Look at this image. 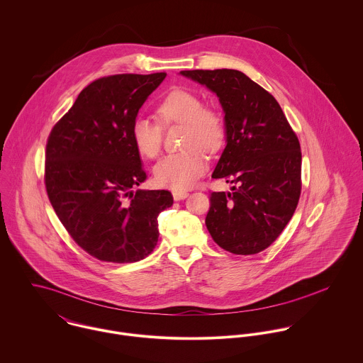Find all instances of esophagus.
<instances>
[{
	"label": "esophagus",
	"mask_w": 363,
	"mask_h": 363,
	"mask_svg": "<svg viewBox=\"0 0 363 363\" xmlns=\"http://www.w3.org/2000/svg\"><path fill=\"white\" fill-rule=\"evenodd\" d=\"M172 194H173V199H174L176 201L183 200V199H186V197L189 196V193H187V191H184V190H174Z\"/></svg>",
	"instance_id": "obj_1"
}]
</instances>
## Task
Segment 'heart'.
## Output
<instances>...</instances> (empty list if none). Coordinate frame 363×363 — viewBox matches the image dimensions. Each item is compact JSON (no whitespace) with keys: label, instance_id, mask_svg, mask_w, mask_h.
Instances as JSON below:
<instances>
[{"label":"heart","instance_id":"heart-1","mask_svg":"<svg viewBox=\"0 0 363 363\" xmlns=\"http://www.w3.org/2000/svg\"><path fill=\"white\" fill-rule=\"evenodd\" d=\"M157 121L137 117L130 135L137 152L154 160L160 155L163 128L183 124V151L166 156L154 170L156 183L163 187L183 190L191 187L207 170L208 152H216L225 140V121L222 114L203 104L194 92L173 89L156 106Z\"/></svg>","mask_w":363,"mask_h":363}]
</instances>
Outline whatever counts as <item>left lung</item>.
I'll use <instances>...</instances> for the list:
<instances>
[{"instance_id":"obj_1","label":"left lung","mask_w":363,"mask_h":363,"mask_svg":"<svg viewBox=\"0 0 363 363\" xmlns=\"http://www.w3.org/2000/svg\"><path fill=\"white\" fill-rule=\"evenodd\" d=\"M206 85L225 111L226 148L212 173L233 183L209 194L206 225L213 242L233 255H257L275 242L298 207L302 152L279 104L236 69L180 72Z\"/></svg>"}]
</instances>
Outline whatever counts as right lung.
Segmentation results:
<instances>
[{
	"instance_id": "right-lung-1",
	"label": "right lung",
	"mask_w": 363,
	"mask_h": 363,
	"mask_svg": "<svg viewBox=\"0 0 363 363\" xmlns=\"http://www.w3.org/2000/svg\"><path fill=\"white\" fill-rule=\"evenodd\" d=\"M164 77L117 74L91 82L48 138L49 200L74 242L101 261L134 262L151 255L157 215L173 204L167 190L133 191L147 173L131 124Z\"/></svg>"
}]
</instances>
